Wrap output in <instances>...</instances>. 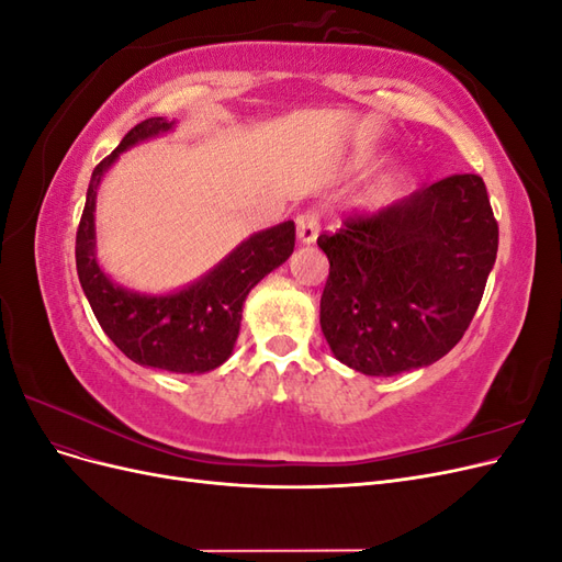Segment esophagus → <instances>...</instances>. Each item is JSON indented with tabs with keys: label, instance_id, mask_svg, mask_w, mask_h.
Returning <instances> with one entry per match:
<instances>
[{
	"label": "esophagus",
	"instance_id": "esophagus-1",
	"mask_svg": "<svg viewBox=\"0 0 562 562\" xmlns=\"http://www.w3.org/2000/svg\"><path fill=\"white\" fill-rule=\"evenodd\" d=\"M321 220H323V215H321L318 209H307V211H302V213L297 215L295 225H297V239H300L302 244L316 241V236H318V232H321Z\"/></svg>",
	"mask_w": 562,
	"mask_h": 562
}]
</instances>
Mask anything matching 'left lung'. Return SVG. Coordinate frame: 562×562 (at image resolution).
<instances>
[{"instance_id":"1","label":"left lung","mask_w":562,"mask_h":562,"mask_svg":"<svg viewBox=\"0 0 562 562\" xmlns=\"http://www.w3.org/2000/svg\"><path fill=\"white\" fill-rule=\"evenodd\" d=\"M330 274L321 330L363 375L429 366L464 337L497 258L485 182L457 173L378 211L349 215L316 239Z\"/></svg>"}]
</instances>
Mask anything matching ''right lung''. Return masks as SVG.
<instances>
[{
  "label": "right lung",
  "mask_w": 562,
  "mask_h": 562,
  "mask_svg": "<svg viewBox=\"0 0 562 562\" xmlns=\"http://www.w3.org/2000/svg\"><path fill=\"white\" fill-rule=\"evenodd\" d=\"M171 124L151 116L133 126L124 140L93 168L87 203L77 227V274L100 328L131 361L168 372H209L223 366L234 349L241 326V307L252 285L283 265L295 248V223L250 236L209 277L173 295L147 297L114 285L95 262V190L119 151L151 138Z\"/></svg>",
  "instance_id": "right-lung-1"
}]
</instances>
